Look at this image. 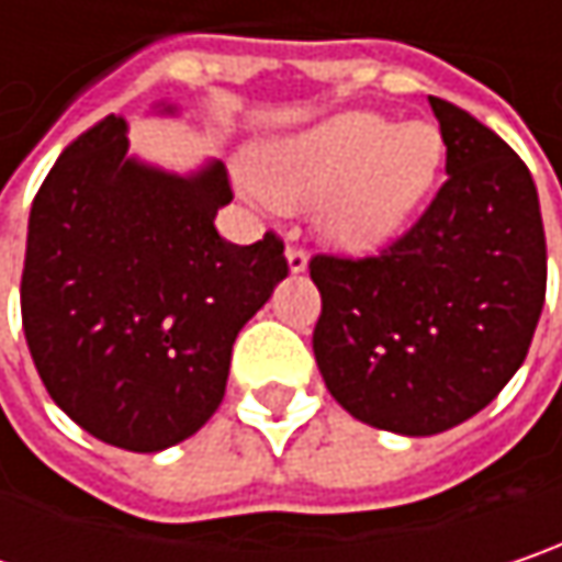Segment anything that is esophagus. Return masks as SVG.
Returning <instances> with one entry per match:
<instances>
[{
    "label": "esophagus",
    "mask_w": 562,
    "mask_h": 562,
    "mask_svg": "<svg viewBox=\"0 0 562 562\" xmlns=\"http://www.w3.org/2000/svg\"><path fill=\"white\" fill-rule=\"evenodd\" d=\"M291 239H297V236H291ZM288 268H291V274H303L306 271V252H303L301 246H288Z\"/></svg>",
    "instance_id": "1"
}]
</instances>
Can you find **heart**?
I'll list each match as a JSON object with an SVG mask.
<instances>
[{"label": "heart", "mask_w": 562, "mask_h": 562, "mask_svg": "<svg viewBox=\"0 0 562 562\" xmlns=\"http://www.w3.org/2000/svg\"><path fill=\"white\" fill-rule=\"evenodd\" d=\"M249 166L268 204L313 207L316 233L333 249L371 256L431 198L445 166V137L431 121L393 124L374 111H345L261 143Z\"/></svg>", "instance_id": "heart-1"}]
</instances>
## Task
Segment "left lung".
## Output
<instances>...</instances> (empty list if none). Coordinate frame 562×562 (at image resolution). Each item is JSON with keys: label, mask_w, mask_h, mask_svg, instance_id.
I'll list each match as a JSON object with an SVG mask.
<instances>
[{"label": "left lung", "mask_w": 562, "mask_h": 562, "mask_svg": "<svg viewBox=\"0 0 562 562\" xmlns=\"http://www.w3.org/2000/svg\"><path fill=\"white\" fill-rule=\"evenodd\" d=\"M448 181L383 256H316L323 313L313 355L348 416L425 438L496 400L521 368L547 291L538 188L515 149L431 99Z\"/></svg>", "instance_id": "left-lung-1"}]
</instances>
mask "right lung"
<instances>
[{
	"instance_id": "1",
	"label": "right lung",
	"mask_w": 562,
	"mask_h": 562,
	"mask_svg": "<svg viewBox=\"0 0 562 562\" xmlns=\"http://www.w3.org/2000/svg\"><path fill=\"white\" fill-rule=\"evenodd\" d=\"M156 114L179 117L176 104ZM217 159L176 172L111 114L60 153L27 221L21 323L54 403L104 445L156 454L217 413L239 329L288 278L265 233L226 243Z\"/></svg>"
}]
</instances>
